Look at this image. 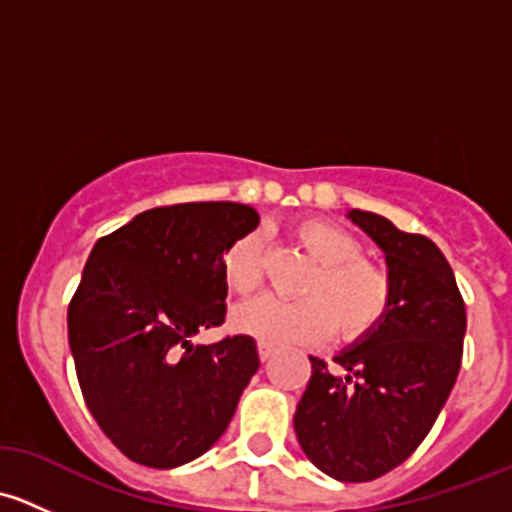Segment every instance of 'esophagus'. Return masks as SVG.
Instances as JSON below:
<instances>
[{
  "label": "esophagus",
  "instance_id": "obj_1",
  "mask_svg": "<svg viewBox=\"0 0 512 512\" xmlns=\"http://www.w3.org/2000/svg\"><path fill=\"white\" fill-rule=\"evenodd\" d=\"M257 352H260V359H262V361H267V359H270L272 354H275V349H272L270 344L260 342V347H257Z\"/></svg>",
  "mask_w": 512,
  "mask_h": 512
}]
</instances>
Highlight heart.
Returning a JSON list of instances; mask_svg holds the SVG:
<instances>
[{
	"mask_svg": "<svg viewBox=\"0 0 512 512\" xmlns=\"http://www.w3.org/2000/svg\"><path fill=\"white\" fill-rule=\"evenodd\" d=\"M294 240L319 262L302 289L307 297L265 294L237 307L232 324L270 347L322 342L334 327L344 342L371 332L391 302V280L384 267L361 257V242L329 220H304L294 227ZM262 275L265 232L252 230L227 245L223 277L235 294H250L260 287Z\"/></svg>",
	"mask_w": 512,
	"mask_h": 512,
	"instance_id": "obj_1",
	"label": "heart"
}]
</instances>
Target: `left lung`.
<instances>
[{
    "label": "left lung",
    "mask_w": 512,
    "mask_h": 512,
    "mask_svg": "<svg viewBox=\"0 0 512 512\" xmlns=\"http://www.w3.org/2000/svg\"><path fill=\"white\" fill-rule=\"evenodd\" d=\"M347 215L384 252L391 302L332 369L309 356L294 433L319 471L364 483L404 463L441 414L461 369L466 304L436 242L376 213Z\"/></svg>",
    "instance_id": "1"
}]
</instances>
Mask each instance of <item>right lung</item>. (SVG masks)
Instances as JSON below:
<instances>
[{
  "instance_id": "right-lung-1",
  "label": "right lung",
  "mask_w": 512,
  "mask_h": 512,
  "mask_svg": "<svg viewBox=\"0 0 512 512\" xmlns=\"http://www.w3.org/2000/svg\"><path fill=\"white\" fill-rule=\"evenodd\" d=\"M260 225L240 203L153 208L101 237L69 304V347L113 446L178 468L218 443L260 366L252 337L195 344L225 319L227 245Z\"/></svg>"
}]
</instances>
